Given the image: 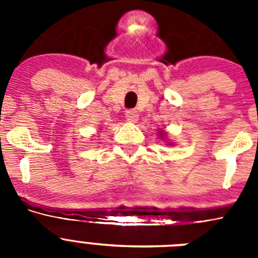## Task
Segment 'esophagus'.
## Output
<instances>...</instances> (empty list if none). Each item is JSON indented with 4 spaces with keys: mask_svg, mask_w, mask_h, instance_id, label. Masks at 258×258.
<instances>
[{
    "mask_svg": "<svg viewBox=\"0 0 258 258\" xmlns=\"http://www.w3.org/2000/svg\"><path fill=\"white\" fill-rule=\"evenodd\" d=\"M125 116H126L127 121L131 122H136L138 120V112H137L136 109H126Z\"/></svg>",
    "mask_w": 258,
    "mask_h": 258,
    "instance_id": "obj_1",
    "label": "esophagus"
}]
</instances>
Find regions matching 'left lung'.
Instances as JSON below:
<instances>
[{"mask_svg":"<svg viewBox=\"0 0 258 258\" xmlns=\"http://www.w3.org/2000/svg\"><path fill=\"white\" fill-rule=\"evenodd\" d=\"M160 134H163V133H160Z\"/></svg>","mask_w":258,"mask_h":258,"instance_id":"left-lung-1","label":"left lung"}]
</instances>
